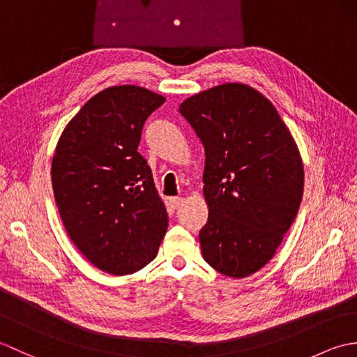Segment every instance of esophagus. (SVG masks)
Returning a JSON list of instances; mask_svg holds the SVG:
<instances>
[{"mask_svg": "<svg viewBox=\"0 0 357 357\" xmlns=\"http://www.w3.org/2000/svg\"><path fill=\"white\" fill-rule=\"evenodd\" d=\"M184 204V199L183 198H170V206L173 208H179L181 206Z\"/></svg>", "mask_w": 357, "mask_h": 357, "instance_id": "1", "label": "esophagus"}]
</instances>
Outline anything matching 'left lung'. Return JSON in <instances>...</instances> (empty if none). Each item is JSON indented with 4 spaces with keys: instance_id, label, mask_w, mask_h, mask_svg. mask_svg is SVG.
I'll return each mask as SVG.
<instances>
[{
    "instance_id": "left-lung-1",
    "label": "left lung",
    "mask_w": 357,
    "mask_h": 357,
    "mask_svg": "<svg viewBox=\"0 0 357 357\" xmlns=\"http://www.w3.org/2000/svg\"><path fill=\"white\" fill-rule=\"evenodd\" d=\"M206 150L204 259L234 279L261 270L290 229L304 193L298 144L267 98L242 82L196 93L179 105Z\"/></svg>"
}]
</instances>
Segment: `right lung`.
<instances>
[{"mask_svg": "<svg viewBox=\"0 0 357 357\" xmlns=\"http://www.w3.org/2000/svg\"><path fill=\"white\" fill-rule=\"evenodd\" d=\"M165 98L113 86L82 105L52 158V185L66 231L96 268L126 276L156 257L169 215L138 153L144 123Z\"/></svg>", "mask_w": 357, "mask_h": 357, "instance_id": "add662e5", "label": "right lung"}]
</instances>
